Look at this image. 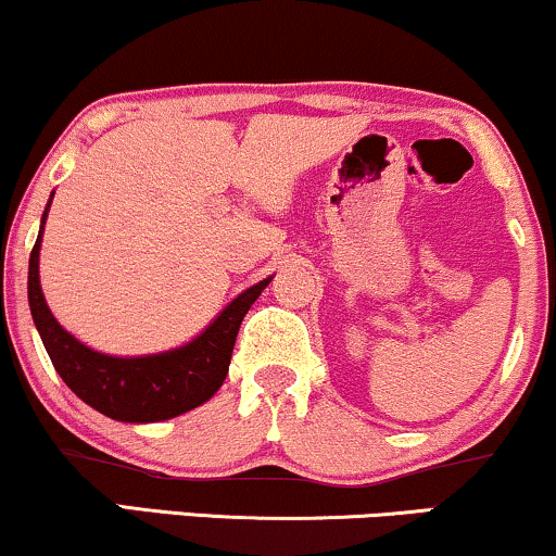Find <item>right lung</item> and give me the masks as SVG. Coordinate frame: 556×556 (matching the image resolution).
Wrapping results in <instances>:
<instances>
[{
  "label": "right lung",
  "mask_w": 556,
  "mask_h": 556,
  "mask_svg": "<svg viewBox=\"0 0 556 556\" xmlns=\"http://www.w3.org/2000/svg\"><path fill=\"white\" fill-rule=\"evenodd\" d=\"M40 238L43 228L30 251V277H27L30 313L55 371L84 403L125 424H156L192 410L220 390L243 315L269 285V279L238 294L217 315L213 326L187 346L156 356L121 359L84 346L48 311L38 277Z\"/></svg>",
  "instance_id": "right-lung-1"
}]
</instances>
